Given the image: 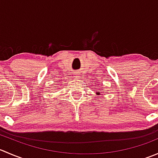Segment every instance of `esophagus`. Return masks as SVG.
I'll use <instances>...</instances> for the list:
<instances>
[{
  "mask_svg": "<svg viewBox=\"0 0 158 158\" xmlns=\"http://www.w3.org/2000/svg\"><path fill=\"white\" fill-rule=\"evenodd\" d=\"M75 78H76V79H79V78H80V76H79V74H75Z\"/></svg>",
  "mask_w": 158,
  "mask_h": 158,
  "instance_id": "esophagus-1",
  "label": "esophagus"
}]
</instances>
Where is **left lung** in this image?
<instances>
[{"label":"left lung","mask_w":158,"mask_h":158,"mask_svg":"<svg viewBox=\"0 0 158 158\" xmlns=\"http://www.w3.org/2000/svg\"><path fill=\"white\" fill-rule=\"evenodd\" d=\"M96 94H97V95H99V94H100V93H99V92H96Z\"/></svg>","instance_id":"8db88e82"}]
</instances>
